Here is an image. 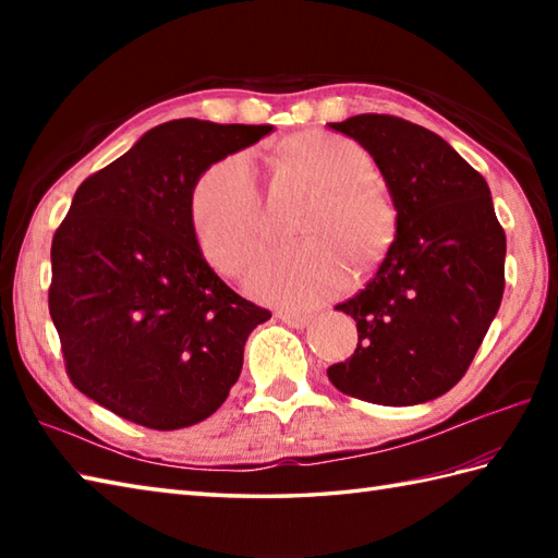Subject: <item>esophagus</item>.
<instances>
[{"mask_svg":"<svg viewBox=\"0 0 558 558\" xmlns=\"http://www.w3.org/2000/svg\"><path fill=\"white\" fill-rule=\"evenodd\" d=\"M282 324L286 326H292V328H304L306 324H310V314H298V312H278L276 314Z\"/></svg>","mask_w":558,"mask_h":558,"instance_id":"obj_1","label":"esophagus"}]
</instances>
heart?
Masks as SVG:
<instances>
[{"label":"heart","instance_id":"heart-1","mask_svg":"<svg viewBox=\"0 0 558 558\" xmlns=\"http://www.w3.org/2000/svg\"><path fill=\"white\" fill-rule=\"evenodd\" d=\"M282 162L316 186L298 232L306 240L276 246L246 270L244 288L266 304L304 310L333 298L350 280V254L372 260L388 242L390 208L366 184L369 160L352 141L306 132L288 138ZM194 240L213 268L234 276L264 240V206L246 153L218 160L189 196Z\"/></svg>","mask_w":558,"mask_h":558}]
</instances>
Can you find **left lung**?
Instances as JSON below:
<instances>
[{
    "label": "left lung",
    "instance_id": "left-lung-1",
    "mask_svg": "<svg viewBox=\"0 0 558 558\" xmlns=\"http://www.w3.org/2000/svg\"><path fill=\"white\" fill-rule=\"evenodd\" d=\"M328 126L369 153L396 206L376 276L336 306L357 322L360 342L328 378L376 405H420L460 381L499 312L506 234L489 184L441 136L400 117Z\"/></svg>",
    "mask_w": 558,
    "mask_h": 558
}]
</instances>
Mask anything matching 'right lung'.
I'll use <instances>...</instances> for the list:
<instances>
[{"mask_svg": "<svg viewBox=\"0 0 558 558\" xmlns=\"http://www.w3.org/2000/svg\"><path fill=\"white\" fill-rule=\"evenodd\" d=\"M270 132L165 122L76 189L52 240L50 316L83 396L158 432L204 422L228 398L270 312L206 264L189 196L210 165Z\"/></svg>", "mask_w": 558, "mask_h": 558, "instance_id": "right-lung-1", "label": "right lung"}]
</instances>
